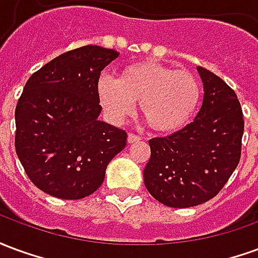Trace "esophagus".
Wrapping results in <instances>:
<instances>
[{
    "instance_id": "esophagus-1",
    "label": "esophagus",
    "mask_w": 258,
    "mask_h": 258,
    "mask_svg": "<svg viewBox=\"0 0 258 258\" xmlns=\"http://www.w3.org/2000/svg\"><path fill=\"white\" fill-rule=\"evenodd\" d=\"M140 140H141V137H138V135H135V134H128V137H127L128 144H134V142H138Z\"/></svg>"
}]
</instances>
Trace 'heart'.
<instances>
[{
  "label": "heart",
  "instance_id": "heart-1",
  "mask_svg": "<svg viewBox=\"0 0 258 258\" xmlns=\"http://www.w3.org/2000/svg\"><path fill=\"white\" fill-rule=\"evenodd\" d=\"M96 94L113 123L128 117L140 102L141 114L152 130L173 133L189 123L202 90L190 72L146 60L124 68L117 80L101 77Z\"/></svg>",
  "mask_w": 258,
  "mask_h": 258
}]
</instances>
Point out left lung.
I'll list each match as a JSON object with an SVG mask.
<instances>
[{"instance_id":"8db88e82","label":"left lung","mask_w":258,"mask_h":258,"mask_svg":"<svg viewBox=\"0 0 258 258\" xmlns=\"http://www.w3.org/2000/svg\"><path fill=\"white\" fill-rule=\"evenodd\" d=\"M203 103L192 123L167 137L152 138L144 170L149 194L168 207L185 209L214 198L240 160L243 113L235 91L205 68Z\"/></svg>"}]
</instances>
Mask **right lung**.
Instances as JSON below:
<instances>
[{"instance_id":"right-lung-1","label":"right lung","mask_w":258,"mask_h":258,"mask_svg":"<svg viewBox=\"0 0 258 258\" xmlns=\"http://www.w3.org/2000/svg\"><path fill=\"white\" fill-rule=\"evenodd\" d=\"M118 56L98 47L72 49L31 74L16 110L15 149L27 177L42 192L66 200L94 194L127 133L98 120L96 84Z\"/></svg>"}]
</instances>
